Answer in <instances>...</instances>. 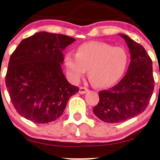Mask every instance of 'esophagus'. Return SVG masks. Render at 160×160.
Returning a JSON list of instances; mask_svg holds the SVG:
<instances>
[{
	"label": "esophagus",
	"mask_w": 160,
	"mask_h": 160,
	"mask_svg": "<svg viewBox=\"0 0 160 160\" xmlns=\"http://www.w3.org/2000/svg\"><path fill=\"white\" fill-rule=\"evenodd\" d=\"M88 91V89H87V88H83V87H80V90H79V93H80V94H84V93H86Z\"/></svg>",
	"instance_id": "34e87169"
}]
</instances>
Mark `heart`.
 I'll return each instance as SVG.
<instances>
[{"label":"heart","mask_w":160,"mask_h":160,"mask_svg":"<svg viewBox=\"0 0 160 160\" xmlns=\"http://www.w3.org/2000/svg\"><path fill=\"white\" fill-rule=\"evenodd\" d=\"M127 52L102 42L80 45L75 56L66 55L64 64L71 80L78 82L88 70L92 81L98 88H108L117 83L126 70Z\"/></svg>","instance_id":"obj_1"}]
</instances>
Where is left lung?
Masks as SVG:
<instances>
[{
    "label": "left lung",
    "mask_w": 160,
    "mask_h": 160,
    "mask_svg": "<svg viewBox=\"0 0 160 160\" xmlns=\"http://www.w3.org/2000/svg\"><path fill=\"white\" fill-rule=\"evenodd\" d=\"M129 49L131 62L125 77L116 86L99 92L95 115L107 123H119L146 110L154 89L152 62L142 45L118 34Z\"/></svg>",
    "instance_id": "obj_1"
}]
</instances>
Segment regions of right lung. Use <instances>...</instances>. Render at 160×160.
Masks as SVG:
<instances>
[{
    "mask_svg": "<svg viewBox=\"0 0 160 160\" xmlns=\"http://www.w3.org/2000/svg\"><path fill=\"white\" fill-rule=\"evenodd\" d=\"M61 34L39 32L25 38L11 56L6 87L17 112L35 123L60 117L67 101L79 91L64 76V50L75 42Z\"/></svg>",
    "mask_w": 160,
    "mask_h": 160,
    "instance_id": "obj_1",
    "label": "right lung"
}]
</instances>
